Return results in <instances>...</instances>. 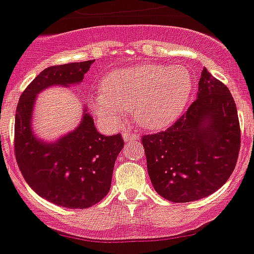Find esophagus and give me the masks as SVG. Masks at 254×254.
<instances>
[{
  "instance_id": "esophagus-1",
  "label": "esophagus",
  "mask_w": 254,
  "mask_h": 254,
  "mask_svg": "<svg viewBox=\"0 0 254 254\" xmlns=\"http://www.w3.org/2000/svg\"><path fill=\"white\" fill-rule=\"evenodd\" d=\"M123 138H124L125 141H130V143H131V141L139 140V135L131 131H125L124 134H123Z\"/></svg>"
}]
</instances>
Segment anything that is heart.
<instances>
[{
  "instance_id": "obj_1",
  "label": "heart",
  "mask_w": 254,
  "mask_h": 254,
  "mask_svg": "<svg viewBox=\"0 0 254 254\" xmlns=\"http://www.w3.org/2000/svg\"><path fill=\"white\" fill-rule=\"evenodd\" d=\"M103 89L91 98L92 109L103 122L116 127L125 113L132 111L141 127L160 130L183 114L193 91V80L182 65L144 64L110 72Z\"/></svg>"
}]
</instances>
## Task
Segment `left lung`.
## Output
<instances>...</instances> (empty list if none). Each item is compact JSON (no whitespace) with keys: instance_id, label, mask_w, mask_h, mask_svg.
Wrapping results in <instances>:
<instances>
[{"instance_id":"left-lung-1","label":"left lung","mask_w":254,"mask_h":254,"mask_svg":"<svg viewBox=\"0 0 254 254\" xmlns=\"http://www.w3.org/2000/svg\"><path fill=\"white\" fill-rule=\"evenodd\" d=\"M154 189L174 203L205 198L223 186L241 148L238 113L228 87L203 68L196 99L169 129L141 139Z\"/></svg>"}]
</instances>
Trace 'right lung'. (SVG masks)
I'll use <instances>...</instances> for the list:
<instances>
[{
    "label": "right lung",
    "mask_w": 254,
    "mask_h": 254,
    "mask_svg": "<svg viewBox=\"0 0 254 254\" xmlns=\"http://www.w3.org/2000/svg\"><path fill=\"white\" fill-rule=\"evenodd\" d=\"M92 63L45 68L26 87L16 109L15 155L18 168L41 198L65 208L85 209L109 193L114 164L124 148V140L120 134H100L85 106L80 124L55 141H45L35 134L32 115L42 90L80 84Z\"/></svg>",
    "instance_id": "obj_1"
}]
</instances>
